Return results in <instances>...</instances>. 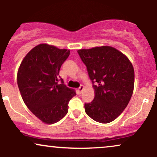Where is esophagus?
<instances>
[{"label": "esophagus", "mask_w": 157, "mask_h": 157, "mask_svg": "<svg viewBox=\"0 0 157 157\" xmlns=\"http://www.w3.org/2000/svg\"><path fill=\"white\" fill-rule=\"evenodd\" d=\"M84 89H85L84 86H81L79 88V89H77V93H78V94H81V93L82 92V91H83Z\"/></svg>", "instance_id": "1"}]
</instances>
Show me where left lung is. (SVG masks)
Returning <instances> with one entry per match:
<instances>
[{
    "label": "left lung",
    "mask_w": 157,
    "mask_h": 157,
    "mask_svg": "<svg viewBox=\"0 0 157 157\" xmlns=\"http://www.w3.org/2000/svg\"><path fill=\"white\" fill-rule=\"evenodd\" d=\"M93 85L94 98L85 111L95 121H113L127 107L134 87V70L127 56L109 46L79 49Z\"/></svg>",
    "instance_id": "left-lung-1"
}]
</instances>
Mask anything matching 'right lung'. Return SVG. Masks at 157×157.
<instances>
[{
    "mask_svg": "<svg viewBox=\"0 0 157 157\" xmlns=\"http://www.w3.org/2000/svg\"><path fill=\"white\" fill-rule=\"evenodd\" d=\"M70 50L40 44L30 50L20 65L17 82L28 109L40 120L53 124L68 112L69 100L76 95L72 89L58 83V75Z\"/></svg>",
    "mask_w": 157,
    "mask_h": 157,
    "instance_id": "1",
    "label": "right lung"
}]
</instances>
